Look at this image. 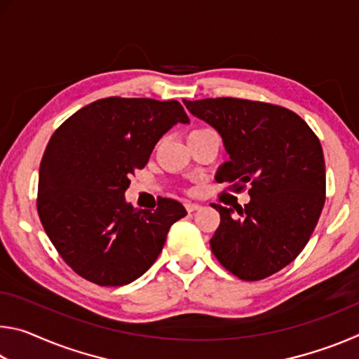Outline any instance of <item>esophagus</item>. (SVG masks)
<instances>
[{
	"instance_id": "1",
	"label": "esophagus",
	"mask_w": 359,
	"mask_h": 359,
	"mask_svg": "<svg viewBox=\"0 0 359 359\" xmlns=\"http://www.w3.org/2000/svg\"><path fill=\"white\" fill-rule=\"evenodd\" d=\"M185 209H187V212H194V210L201 209V205L196 203H185Z\"/></svg>"
}]
</instances>
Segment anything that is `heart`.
<instances>
[{"label":"heart","instance_id":"heart-1","mask_svg":"<svg viewBox=\"0 0 359 359\" xmlns=\"http://www.w3.org/2000/svg\"><path fill=\"white\" fill-rule=\"evenodd\" d=\"M193 131H199V130H193ZM193 131H191V133H193Z\"/></svg>","mask_w":359,"mask_h":359}]
</instances>
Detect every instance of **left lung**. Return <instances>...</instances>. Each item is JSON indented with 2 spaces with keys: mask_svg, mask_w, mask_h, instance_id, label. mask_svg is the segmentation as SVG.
Here are the masks:
<instances>
[{
  "mask_svg": "<svg viewBox=\"0 0 359 359\" xmlns=\"http://www.w3.org/2000/svg\"><path fill=\"white\" fill-rule=\"evenodd\" d=\"M184 104L223 137L229 161L218 169L217 182L250 194L244 208L214 204L220 226L210 239L212 253L241 280H263L302 252L323 210L318 137L299 115L271 102L226 96Z\"/></svg>",
  "mask_w": 359,
  "mask_h": 359,
  "instance_id": "1",
  "label": "left lung"
}]
</instances>
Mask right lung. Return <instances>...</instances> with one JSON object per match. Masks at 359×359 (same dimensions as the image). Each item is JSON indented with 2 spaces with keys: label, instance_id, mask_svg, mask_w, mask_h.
Listing matches in <instances>:
<instances>
[{
  "label": "right lung",
  "instance_id": "1",
  "mask_svg": "<svg viewBox=\"0 0 359 359\" xmlns=\"http://www.w3.org/2000/svg\"><path fill=\"white\" fill-rule=\"evenodd\" d=\"M179 121L190 118L175 100L111 96L79 109L52 135L36 205L60 257L85 280L100 287L136 280L161 253L169 228L187 215L174 199L137 210L123 196L131 175Z\"/></svg>",
  "mask_w": 359,
  "mask_h": 359
}]
</instances>
